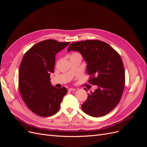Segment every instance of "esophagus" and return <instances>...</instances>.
Masks as SVG:
<instances>
[{"label": "esophagus", "mask_w": 147, "mask_h": 147, "mask_svg": "<svg viewBox=\"0 0 147 147\" xmlns=\"http://www.w3.org/2000/svg\"><path fill=\"white\" fill-rule=\"evenodd\" d=\"M68 90L70 91H75L76 90H75V88H69Z\"/></svg>", "instance_id": "34e87169"}]
</instances>
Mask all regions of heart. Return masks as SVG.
<instances>
[{
	"label": "heart",
	"instance_id": "obj_1",
	"mask_svg": "<svg viewBox=\"0 0 147 147\" xmlns=\"http://www.w3.org/2000/svg\"><path fill=\"white\" fill-rule=\"evenodd\" d=\"M79 55V53H72V55Z\"/></svg>",
	"mask_w": 147,
	"mask_h": 147
}]
</instances>
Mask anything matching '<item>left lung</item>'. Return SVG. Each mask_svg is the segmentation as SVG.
<instances>
[{"mask_svg":"<svg viewBox=\"0 0 147 147\" xmlns=\"http://www.w3.org/2000/svg\"><path fill=\"white\" fill-rule=\"evenodd\" d=\"M79 52L86 62L89 82L98 86L88 94L82 105L84 113L94 117L105 115L115 109L121 98L125 84V74L118 53L107 43L98 40L73 42L68 51Z\"/></svg>","mask_w":147,"mask_h":147,"instance_id":"8db88e82","label":"left lung"}]
</instances>
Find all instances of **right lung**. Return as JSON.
<instances>
[{
  "label": "right lung",
  "mask_w": 147,
  "mask_h": 147,
  "mask_svg": "<svg viewBox=\"0 0 147 147\" xmlns=\"http://www.w3.org/2000/svg\"><path fill=\"white\" fill-rule=\"evenodd\" d=\"M70 42L55 40L40 42L26 52L19 69V90L22 99L32 112L47 117L58 112L67 90L52 86L50 74L54 73L55 55Z\"/></svg>",
  "instance_id": "obj_1"
}]
</instances>
